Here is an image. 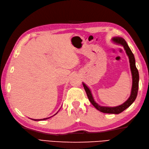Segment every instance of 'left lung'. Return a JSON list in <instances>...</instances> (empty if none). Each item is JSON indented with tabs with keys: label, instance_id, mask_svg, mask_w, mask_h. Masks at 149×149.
I'll list each match as a JSON object with an SVG mask.
<instances>
[{
	"label": "left lung",
	"instance_id": "obj_1",
	"mask_svg": "<svg viewBox=\"0 0 149 149\" xmlns=\"http://www.w3.org/2000/svg\"><path fill=\"white\" fill-rule=\"evenodd\" d=\"M112 40H113V42L115 44L122 45L124 49L125 50V52L129 59L130 68V71H131L132 78V85L131 93H130V95L128 100H127L125 102H124L123 104L116 106V107H105V106H100V105L97 104L95 101V100H94L91 91L89 88L84 83L82 84L84 87V89L86 92L88 98H89L91 103L97 109V110H98L99 111L104 113L118 114L121 113V112H123L124 110H125L126 109L128 108L129 106L131 105V104L136 100V96H137L138 95L139 86V72L136 66V61L134 54H133L131 50H130L128 44H127L126 41L124 40L123 38L119 37V36H116V37L113 38Z\"/></svg>",
	"mask_w": 149,
	"mask_h": 149
}]
</instances>
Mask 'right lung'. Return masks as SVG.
Segmentation results:
<instances>
[{
    "label": "right lung",
    "mask_w": 149,
    "mask_h": 149,
    "mask_svg": "<svg viewBox=\"0 0 149 149\" xmlns=\"http://www.w3.org/2000/svg\"><path fill=\"white\" fill-rule=\"evenodd\" d=\"M58 112L57 113L54 114V115H56L57 113H58ZM54 115H53V116H54ZM52 116H51V117H52ZM51 117H49V118H44V119H40V120H35V119H31V120H34V121H41V120H47V119H49V118H50Z\"/></svg>",
    "instance_id": "1"
}]
</instances>
